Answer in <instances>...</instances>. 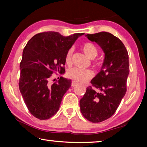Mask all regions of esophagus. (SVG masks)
Here are the masks:
<instances>
[{
  "instance_id": "obj_1",
  "label": "esophagus",
  "mask_w": 147,
  "mask_h": 147,
  "mask_svg": "<svg viewBox=\"0 0 147 147\" xmlns=\"http://www.w3.org/2000/svg\"><path fill=\"white\" fill-rule=\"evenodd\" d=\"M77 84H78V82H76L74 81V80H73V81H72V82H71V86L74 87V86H75Z\"/></svg>"
}]
</instances>
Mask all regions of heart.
<instances>
[{
    "instance_id": "obj_1",
    "label": "heart",
    "mask_w": 147,
    "mask_h": 147,
    "mask_svg": "<svg viewBox=\"0 0 147 147\" xmlns=\"http://www.w3.org/2000/svg\"><path fill=\"white\" fill-rule=\"evenodd\" d=\"M82 49L84 54L90 59H94L98 54L97 49L93 43L90 42H86L84 43ZM73 53V49H69L65 55V62L67 64H70L71 63L72 56ZM94 74L93 71L89 69H82L77 67H73L69 69L67 72V76L69 78L74 80L80 82H86L89 80L93 78Z\"/></svg>"
}]
</instances>
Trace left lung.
<instances>
[{"mask_svg":"<svg viewBox=\"0 0 147 147\" xmlns=\"http://www.w3.org/2000/svg\"><path fill=\"white\" fill-rule=\"evenodd\" d=\"M86 36L101 47L105 57L100 71L91 80L93 87L87 88L80 100V106L86 119L100 123L115 113L125 95L129 74L128 54L123 42L109 32Z\"/></svg>","mask_w":147,"mask_h":147,"instance_id":"8db88e82","label":"left lung"}]
</instances>
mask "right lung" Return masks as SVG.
<instances>
[{"label": "right lung", "instance_id": "1", "mask_svg": "<svg viewBox=\"0 0 147 147\" xmlns=\"http://www.w3.org/2000/svg\"><path fill=\"white\" fill-rule=\"evenodd\" d=\"M84 34L65 37L56 32H45L35 35L24 47L19 87L27 108L35 117L45 120L58 111L71 80L61 76L51 84L49 80L54 72L65 73L67 52Z\"/></svg>", "mask_w": 147, "mask_h": 147}]
</instances>
